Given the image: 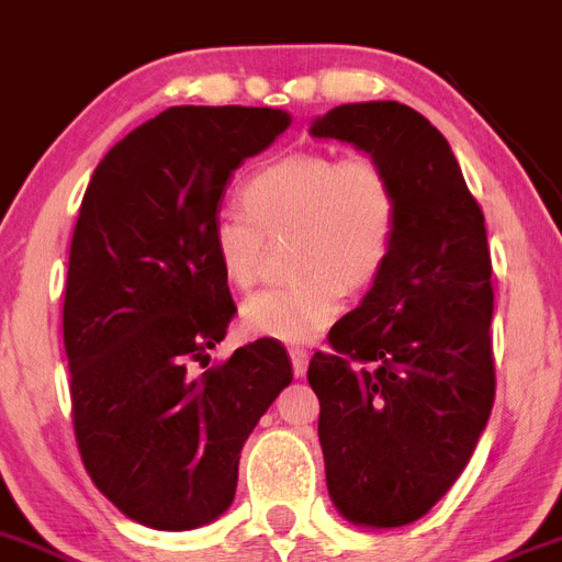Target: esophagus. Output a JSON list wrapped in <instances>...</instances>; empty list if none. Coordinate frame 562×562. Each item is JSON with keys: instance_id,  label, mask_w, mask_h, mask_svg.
<instances>
[{"instance_id": "obj_1", "label": "esophagus", "mask_w": 562, "mask_h": 562, "mask_svg": "<svg viewBox=\"0 0 562 562\" xmlns=\"http://www.w3.org/2000/svg\"><path fill=\"white\" fill-rule=\"evenodd\" d=\"M290 358H292V370H295L297 378L306 375L308 367V352L303 347H290Z\"/></svg>"}]
</instances>
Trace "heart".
Returning <instances> with one entry per match:
<instances>
[{
  "mask_svg": "<svg viewBox=\"0 0 562 562\" xmlns=\"http://www.w3.org/2000/svg\"><path fill=\"white\" fill-rule=\"evenodd\" d=\"M243 206H226L210 228L212 254L237 290L256 284L267 237L290 234V284L267 286L243 306V328L259 339L301 345L328 328L347 286H372L400 237V190L367 154L297 151L250 170Z\"/></svg>",
  "mask_w": 562,
  "mask_h": 562,
  "instance_id": "b5f03b06",
  "label": "heart"
}]
</instances>
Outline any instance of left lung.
<instances>
[{"label": "left lung", "mask_w": 562, "mask_h": 562, "mask_svg": "<svg viewBox=\"0 0 562 562\" xmlns=\"http://www.w3.org/2000/svg\"><path fill=\"white\" fill-rule=\"evenodd\" d=\"M312 135L370 151L400 190L392 261L308 383L330 499L356 525L403 527L461 477L494 405L485 217L445 135L400 101L334 106Z\"/></svg>", "instance_id": "obj_1"}]
</instances>
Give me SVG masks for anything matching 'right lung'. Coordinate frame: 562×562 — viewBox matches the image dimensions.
I'll use <instances>...</instances> for the list:
<instances>
[{"instance_id":"obj_1","label":"right lung","mask_w":562,"mask_h":562,"mask_svg":"<svg viewBox=\"0 0 562 562\" xmlns=\"http://www.w3.org/2000/svg\"><path fill=\"white\" fill-rule=\"evenodd\" d=\"M286 126L270 106H170L106 151L79 206L63 301L74 436L95 488L154 530L232 505L245 438L292 381L276 339L210 364L237 312L212 221Z\"/></svg>"}]
</instances>
